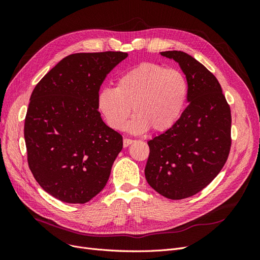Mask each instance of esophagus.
<instances>
[{
    "instance_id": "obj_1",
    "label": "esophagus",
    "mask_w": 260,
    "mask_h": 260,
    "mask_svg": "<svg viewBox=\"0 0 260 260\" xmlns=\"http://www.w3.org/2000/svg\"><path fill=\"white\" fill-rule=\"evenodd\" d=\"M133 143V140H131V139H127V138H124L123 139V146L124 147H128L130 144H132Z\"/></svg>"
}]
</instances>
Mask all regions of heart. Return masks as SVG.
I'll use <instances>...</instances> for the list:
<instances>
[{
  "instance_id": "heart-1",
  "label": "heart",
  "mask_w": 260,
  "mask_h": 260,
  "mask_svg": "<svg viewBox=\"0 0 260 260\" xmlns=\"http://www.w3.org/2000/svg\"><path fill=\"white\" fill-rule=\"evenodd\" d=\"M187 83L177 69L143 62L118 78L116 88L104 86L98 94V108L109 127L122 130L129 123L133 133L149 128L165 131L171 128L183 113Z\"/></svg>"
}]
</instances>
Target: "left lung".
<instances>
[{
  "label": "left lung",
  "instance_id": "left-lung-1",
  "mask_svg": "<svg viewBox=\"0 0 260 260\" xmlns=\"http://www.w3.org/2000/svg\"><path fill=\"white\" fill-rule=\"evenodd\" d=\"M185 75L188 106L179 120L148 141L147 183L170 200L201 192L224 166L231 147V111L209 70L181 51L161 52Z\"/></svg>",
  "mask_w": 260,
  "mask_h": 260
}]
</instances>
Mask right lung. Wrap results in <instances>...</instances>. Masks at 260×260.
Listing matches in <instances>:
<instances>
[{
    "label": "right lung",
    "instance_id": "obj_1",
    "mask_svg": "<svg viewBox=\"0 0 260 260\" xmlns=\"http://www.w3.org/2000/svg\"><path fill=\"white\" fill-rule=\"evenodd\" d=\"M123 52L68 55L40 80L25 119L28 165L43 190L84 204L106 185L122 137L102 120L98 94Z\"/></svg>",
    "mask_w": 260,
    "mask_h": 260
}]
</instances>
